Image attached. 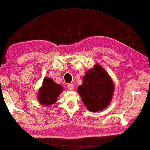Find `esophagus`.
<instances>
[{"instance_id":"34e87169","label":"esophagus","mask_w":150,"mask_h":150,"mask_svg":"<svg viewBox=\"0 0 150 150\" xmlns=\"http://www.w3.org/2000/svg\"><path fill=\"white\" fill-rule=\"evenodd\" d=\"M67 88H68V89L70 90H73V89H74V85H73V84H69L68 85H67Z\"/></svg>"}]
</instances>
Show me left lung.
<instances>
[{"label": "left lung", "mask_w": 150, "mask_h": 150, "mask_svg": "<svg viewBox=\"0 0 150 150\" xmlns=\"http://www.w3.org/2000/svg\"><path fill=\"white\" fill-rule=\"evenodd\" d=\"M78 93L90 111L98 112L108 107L112 98L114 84L107 73L99 65L86 73Z\"/></svg>", "instance_id": "left-lung-1"}]
</instances>
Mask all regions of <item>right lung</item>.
Wrapping results in <instances>:
<instances>
[{"mask_svg":"<svg viewBox=\"0 0 150 150\" xmlns=\"http://www.w3.org/2000/svg\"><path fill=\"white\" fill-rule=\"evenodd\" d=\"M63 88L61 85L56 84L52 79L45 78L42 86L39 90L38 98L42 105H51L57 101V98Z\"/></svg>","mask_w":150,"mask_h":150,"instance_id":"right-lung-1","label":"right lung"}]
</instances>
